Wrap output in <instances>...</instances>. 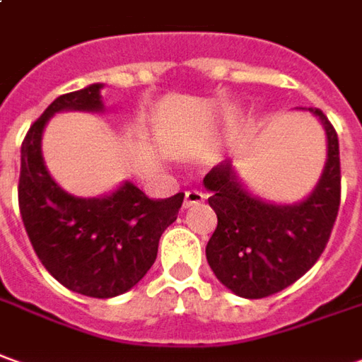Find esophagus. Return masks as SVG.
<instances>
[{"instance_id":"1","label":"esophagus","mask_w":362,"mask_h":362,"mask_svg":"<svg viewBox=\"0 0 362 362\" xmlns=\"http://www.w3.org/2000/svg\"><path fill=\"white\" fill-rule=\"evenodd\" d=\"M204 194L198 190H188L184 194V208H192V206H196V204H200L204 202Z\"/></svg>"}]
</instances>
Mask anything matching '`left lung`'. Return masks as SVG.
Returning a JSON list of instances; mask_svg holds the SVG:
<instances>
[{
    "label": "left lung",
    "instance_id": "8db88e82",
    "mask_svg": "<svg viewBox=\"0 0 362 362\" xmlns=\"http://www.w3.org/2000/svg\"><path fill=\"white\" fill-rule=\"evenodd\" d=\"M303 110V109H299ZM325 129L327 160L315 188L293 204L265 200L223 160L206 174L204 188L218 216L206 259L223 287L262 299L295 284L325 250L341 202V162L335 129L319 109H309Z\"/></svg>",
    "mask_w": 362,
    "mask_h": 362
}]
</instances>
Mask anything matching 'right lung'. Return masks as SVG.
Returning a JSON list of instances; mask_svg holds the SVG:
<instances>
[{
  "mask_svg": "<svg viewBox=\"0 0 362 362\" xmlns=\"http://www.w3.org/2000/svg\"><path fill=\"white\" fill-rule=\"evenodd\" d=\"M103 83L57 97L21 144L19 210L37 257L75 293L109 299L139 284L156 259L158 240L180 210L184 194L150 200L124 180L98 198L63 190L43 160V132L57 112H103Z\"/></svg>",
  "mask_w": 362,
  "mask_h": 362,
  "instance_id": "right-lung-1",
  "label": "right lung"
}]
</instances>
